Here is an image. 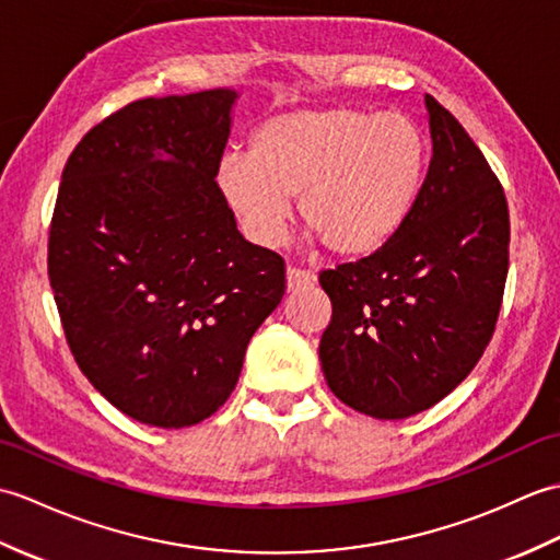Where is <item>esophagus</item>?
<instances>
[{
	"mask_svg": "<svg viewBox=\"0 0 560 560\" xmlns=\"http://www.w3.org/2000/svg\"><path fill=\"white\" fill-rule=\"evenodd\" d=\"M284 280H288V292L306 290V288H312V284L316 282V278L312 276V272L300 270V268H290L288 276H284Z\"/></svg>",
	"mask_w": 560,
	"mask_h": 560,
	"instance_id": "esophagus-1",
	"label": "esophagus"
}]
</instances>
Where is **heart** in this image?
Segmentation results:
<instances>
[{"label": "heart", "instance_id": "obj_1", "mask_svg": "<svg viewBox=\"0 0 560 560\" xmlns=\"http://www.w3.org/2000/svg\"><path fill=\"white\" fill-rule=\"evenodd\" d=\"M429 170V143L400 112L302 107L260 121L248 155L220 160L215 182L248 240L278 244L300 198L304 228L332 256L376 252L405 225Z\"/></svg>", "mask_w": 560, "mask_h": 560}]
</instances>
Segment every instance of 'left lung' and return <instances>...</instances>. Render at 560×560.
<instances>
[{
    "label": "left lung",
    "mask_w": 560,
    "mask_h": 560,
    "mask_svg": "<svg viewBox=\"0 0 560 560\" xmlns=\"http://www.w3.org/2000/svg\"><path fill=\"white\" fill-rule=\"evenodd\" d=\"M431 163L405 225L378 252L318 276L332 304L318 357L328 388L376 419L424 412L453 393L501 312L511 220L487 158L424 95Z\"/></svg>",
    "instance_id": "8db88e82"
}]
</instances>
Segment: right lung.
Instances as JSON below:
<instances>
[{"mask_svg":"<svg viewBox=\"0 0 560 560\" xmlns=\"http://www.w3.org/2000/svg\"><path fill=\"white\" fill-rule=\"evenodd\" d=\"M240 93L145 97L73 148L47 270L71 354L119 412L184 429L225 405L246 345L284 294L215 172Z\"/></svg>","mask_w":560,"mask_h":560,"instance_id":"obj_1","label":"right lung"}]
</instances>
